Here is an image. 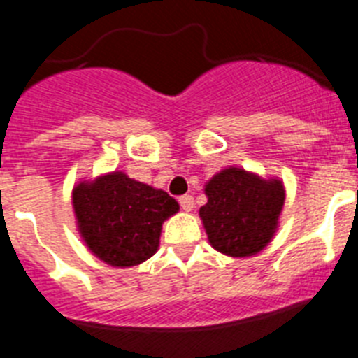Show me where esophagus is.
Returning <instances> with one entry per match:
<instances>
[{"instance_id": "esophagus-1", "label": "esophagus", "mask_w": 358, "mask_h": 358, "mask_svg": "<svg viewBox=\"0 0 358 358\" xmlns=\"http://www.w3.org/2000/svg\"><path fill=\"white\" fill-rule=\"evenodd\" d=\"M179 204L185 211H192L194 210V197L192 195H182V197H179Z\"/></svg>"}]
</instances>
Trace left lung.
Instances as JSON below:
<instances>
[{"label": "left lung", "mask_w": 358, "mask_h": 358, "mask_svg": "<svg viewBox=\"0 0 358 358\" xmlns=\"http://www.w3.org/2000/svg\"><path fill=\"white\" fill-rule=\"evenodd\" d=\"M208 202L199 210L211 248L235 258L258 255L273 240L285 188L280 179L229 166L204 188Z\"/></svg>", "instance_id": "left-lung-1"}]
</instances>
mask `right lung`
<instances>
[{"mask_svg":"<svg viewBox=\"0 0 358 358\" xmlns=\"http://www.w3.org/2000/svg\"><path fill=\"white\" fill-rule=\"evenodd\" d=\"M73 210L82 240L113 267L143 264L159 248L163 222L179 204L163 189L110 172L73 188Z\"/></svg>","mask_w":358,"mask_h":358,"instance_id":"1","label":"right lung"}]
</instances>
